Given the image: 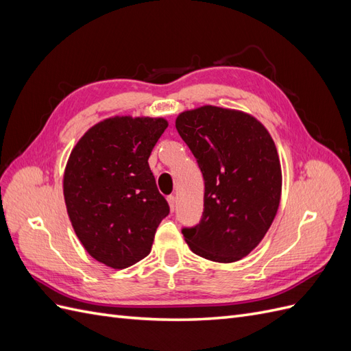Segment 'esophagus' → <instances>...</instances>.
Here are the masks:
<instances>
[{
	"instance_id": "esophagus-1",
	"label": "esophagus",
	"mask_w": 351,
	"mask_h": 351,
	"mask_svg": "<svg viewBox=\"0 0 351 351\" xmlns=\"http://www.w3.org/2000/svg\"><path fill=\"white\" fill-rule=\"evenodd\" d=\"M168 205H169V209H171V210H174L177 208L176 196H168Z\"/></svg>"
}]
</instances>
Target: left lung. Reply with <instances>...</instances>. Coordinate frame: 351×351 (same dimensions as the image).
Returning <instances> with one entry per match:
<instances>
[{
	"label": "left lung",
	"instance_id": "obj_1",
	"mask_svg": "<svg viewBox=\"0 0 351 351\" xmlns=\"http://www.w3.org/2000/svg\"><path fill=\"white\" fill-rule=\"evenodd\" d=\"M176 129L205 180L204 214L182 232L199 256L230 263L258 246L277 215L281 165L263 124L250 114L205 105L177 117Z\"/></svg>",
	"mask_w": 351,
	"mask_h": 351
}]
</instances>
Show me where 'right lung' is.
<instances>
[{
	"label": "right lung",
	"instance_id": "1",
	"mask_svg": "<svg viewBox=\"0 0 351 351\" xmlns=\"http://www.w3.org/2000/svg\"><path fill=\"white\" fill-rule=\"evenodd\" d=\"M168 121L111 117L82 136L64 171V200L74 232L93 259L114 269L149 254L168 214L147 159Z\"/></svg>",
	"mask_w": 351,
	"mask_h": 351
}]
</instances>
